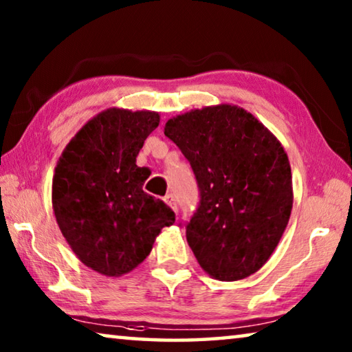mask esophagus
I'll return each mask as SVG.
<instances>
[{
	"instance_id": "1",
	"label": "esophagus",
	"mask_w": 352,
	"mask_h": 352,
	"mask_svg": "<svg viewBox=\"0 0 352 352\" xmlns=\"http://www.w3.org/2000/svg\"><path fill=\"white\" fill-rule=\"evenodd\" d=\"M164 201H166V205L170 206L172 210H174V211H177V201H175V197H174V195H172V194H168V195H166V197H164Z\"/></svg>"
}]
</instances>
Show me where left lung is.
Wrapping results in <instances>:
<instances>
[{
    "label": "left lung",
    "instance_id": "left-lung-1",
    "mask_svg": "<svg viewBox=\"0 0 352 352\" xmlns=\"http://www.w3.org/2000/svg\"><path fill=\"white\" fill-rule=\"evenodd\" d=\"M164 135L180 147L200 189L186 239L208 275L237 281L258 272L289 223L294 189L284 147L242 107L219 104L170 118Z\"/></svg>",
    "mask_w": 352,
    "mask_h": 352
}]
</instances>
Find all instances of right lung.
Wrapping results in <instances>:
<instances>
[{"label":"right lung","mask_w":352,"mask_h":352,"mask_svg":"<svg viewBox=\"0 0 352 352\" xmlns=\"http://www.w3.org/2000/svg\"><path fill=\"white\" fill-rule=\"evenodd\" d=\"M160 113L107 109L65 147L52 178L58 228L82 264L105 276L136 269L175 214L142 190L151 175L136 166Z\"/></svg>","instance_id":"right-lung-1"}]
</instances>
